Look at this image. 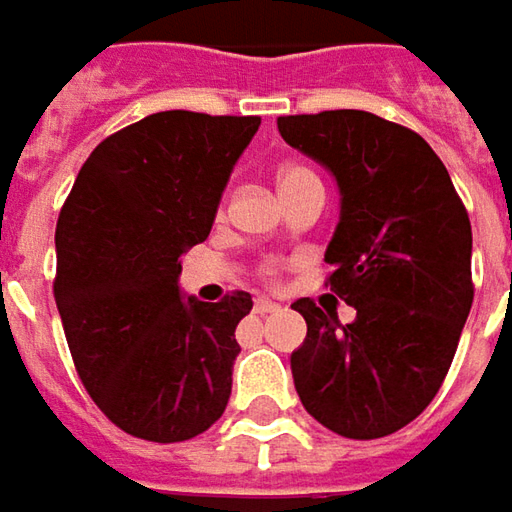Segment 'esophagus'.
<instances>
[{
	"instance_id": "esophagus-1",
	"label": "esophagus",
	"mask_w": 512,
	"mask_h": 512,
	"mask_svg": "<svg viewBox=\"0 0 512 512\" xmlns=\"http://www.w3.org/2000/svg\"><path fill=\"white\" fill-rule=\"evenodd\" d=\"M253 310H256L259 316H265V313H276V310H279V305H276V302H270V299H256Z\"/></svg>"
}]
</instances>
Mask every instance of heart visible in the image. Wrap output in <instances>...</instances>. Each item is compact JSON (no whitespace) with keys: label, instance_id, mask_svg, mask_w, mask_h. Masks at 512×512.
<instances>
[{"label":"heart","instance_id":"1","mask_svg":"<svg viewBox=\"0 0 512 512\" xmlns=\"http://www.w3.org/2000/svg\"><path fill=\"white\" fill-rule=\"evenodd\" d=\"M305 182L322 185L319 176H316L313 170L302 168V165H290V168H285L279 173V187H282V190L290 185H305ZM262 276H265L267 282H276V276H279V262H276V259H267L265 265H262Z\"/></svg>","mask_w":512,"mask_h":512}]
</instances>
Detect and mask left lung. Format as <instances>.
I'll list each match as a JSON object with an SVG mask.
<instances>
[{"label": "left lung", "instance_id": "obj_1", "mask_svg": "<svg viewBox=\"0 0 512 512\" xmlns=\"http://www.w3.org/2000/svg\"><path fill=\"white\" fill-rule=\"evenodd\" d=\"M287 145L322 162L342 190L325 287L356 319L313 299L290 356L305 410L344 439H382L439 393L473 305V230L442 159L416 130L367 110L279 116Z\"/></svg>", "mask_w": 512, "mask_h": 512}]
</instances>
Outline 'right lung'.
<instances>
[{"instance_id": "obj_1", "label": "right lung", "mask_w": 512, "mask_h": 512, "mask_svg": "<svg viewBox=\"0 0 512 512\" xmlns=\"http://www.w3.org/2000/svg\"><path fill=\"white\" fill-rule=\"evenodd\" d=\"M259 116L162 110L110 133L56 222L53 299L76 373L119 430L187 442L225 413L245 290L179 296V256L205 242Z\"/></svg>"}]
</instances>
